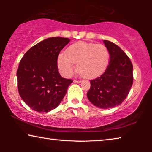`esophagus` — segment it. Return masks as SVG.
<instances>
[{
  "instance_id": "obj_1",
  "label": "esophagus",
  "mask_w": 152,
  "mask_h": 152,
  "mask_svg": "<svg viewBox=\"0 0 152 152\" xmlns=\"http://www.w3.org/2000/svg\"><path fill=\"white\" fill-rule=\"evenodd\" d=\"M73 82H74L75 83H77V84H79V83L81 82V81H80V80H74Z\"/></svg>"
}]
</instances>
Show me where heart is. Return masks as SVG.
Returning <instances> with one entry per match:
<instances>
[{"mask_svg":"<svg viewBox=\"0 0 152 152\" xmlns=\"http://www.w3.org/2000/svg\"><path fill=\"white\" fill-rule=\"evenodd\" d=\"M109 59V50L104 45L80 41L70 45L66 55H59L57 64L60 71L66 77L73 73L74 64H77V69L82 75L93 79L104 72Z\"/></svg>","mask_w":152,"mask_h":152,"instance_id":"heart-1","label":"heart"}]
</instances>
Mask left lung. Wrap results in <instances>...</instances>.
<instances>
[{
    "label": "left lung",
    "instance_id": "obj_1",
    "mask_svg": "<svg viewBox=\"0 0 152 152\" xmlns=\"http://www.w3.org/2000/svg\"><path fill=\"white\" fill-rule=\"evenodd\" d=\"M110 54L109 64L104 73L91 80L87 97L101 109L120 105L127 96L133 84V65L129 58L115 43L104 40Z\"/></svg>",
    "mask_w": 152,
    "mask_h": 152
}]
</instances>
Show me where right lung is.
Returning a JSON list of instances; mask_svg holds the SVG:
<instances>
[{"instance_id": "right-lung-1", "label": "right lung", "mask_w": 152, "mask_h": 152, "mask_svg": "<svg viewBox=\"0 0 152 152\" xmlns=\"http://www.w3.org/2000/svg\"><path fill=\"white\" fill-rule=\"evenodd\" d=\"M70 41L48 38L28 50L20 60L16 72L18 93L34 111L48 112L57 107L72 82L60 75L57 66L59 53Z\"/></svg>"}]
</instances>
